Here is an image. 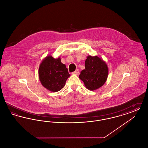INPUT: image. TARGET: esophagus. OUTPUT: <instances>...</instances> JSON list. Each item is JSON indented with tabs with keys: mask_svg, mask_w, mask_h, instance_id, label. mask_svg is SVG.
<instances>
[{
	"mask_svg": "<svg viewBox=\"0 0 148 148\" xmlns=\"http://www.w3.org/2000/svg\"><path fill=\"white\" fill-rule=\"evenodd\" d=\"M73 73V74H77H77L79 73V71L78 69H77L76 71H74Z\"/></svg>",
	"mask_w": 148,
	"mask_h": 148,
	"instance_id": "1",
	"label": "esophagus"
}]
</instances>
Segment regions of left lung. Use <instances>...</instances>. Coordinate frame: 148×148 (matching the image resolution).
<instances>
[{
    "instance_id": "8db88e82",
    "label": "left lung",
    "mask_w": 148,
    "mask_h": 148,
    "mask_svg": "<svg viewBox=\"0 0 148 148\" xmlns=\"http://www.w3.org/2000/svg\"><path fill=\"white\" fill-rule=\"evenodd\" d=\"M85 68L80 72L79 78L89 90H95L105 84L108 75V68L104 61L98 56H87Z\"/></svg>"
}]
</instances>
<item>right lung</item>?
<instances>
[{
	"label": "right lung",
	"mask_w": 148,
	"mask_h": 148,
	"mask_svg": "<svg viewBox=\"0 0 148 148\" xmlns=\"http://www.w3.org/2000/svg\"><path fill=\"white\" fill-rule=\"evenodd\" d=\"M39 77L42 86L53 92L60 90L71 76L66 65L59 57L55 59L51 56L42 60L39 68Z\"/></svg>",
	"instance_id": "1"
}]
</instances>
